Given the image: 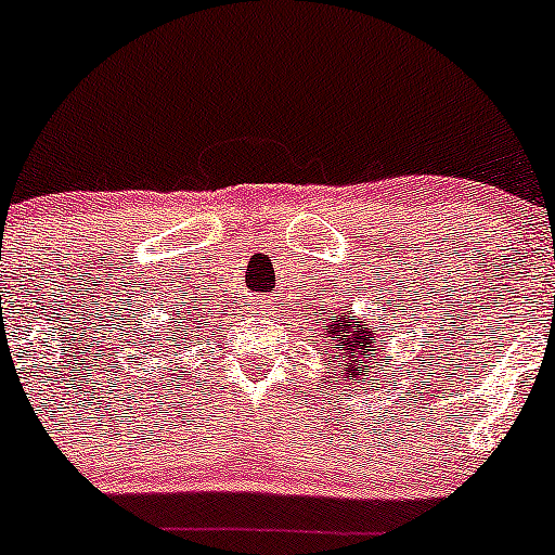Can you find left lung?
<instances>
[{"label": "left lung", "instance_id": "obj_1", "mask_svg": "<svg viewBox=\"0 0 555 555\" xmlns=\"http://www.w3.org/2000/svg\"><path fill=\"white\" fill-rule=\"evenodd\" d=\"M320 328H323V339L334 347L336 363H339V358H345V361H341L345 374L363 376V361L365 369H371V361H376L374 347H379V334H374L371 320L358 318L352 310H328V315H325ZM382 331H385V325H382ZM382 350H385V347H382Z\"/></svg>", "mask_w": 555, "mask_h": 555}]
</instances>
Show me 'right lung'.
I'll return each instance as SVG.
<instances>
[{
  "instance_id": "right-lung-1",
  "label": "right lung",
  "mask_w": 555,
  "mask_h": 555,
  "mask_svg": "<svg viewBox=\"0 0 555 555\" xmlns=\"http://www.w3.org/2000/svg\"><path fill=\"white\" fill-rule=\"evenodd\" d=\"M199 328H203V315H197L192 307H186V301H181L179 312L173 310V315L165 320L157 331L144 334L146 350H150V347H157L159 352H165V347H173V350L179 347V352H181V347L192 345V341L197 339Z\"/></svg>"
}]
</instances>
